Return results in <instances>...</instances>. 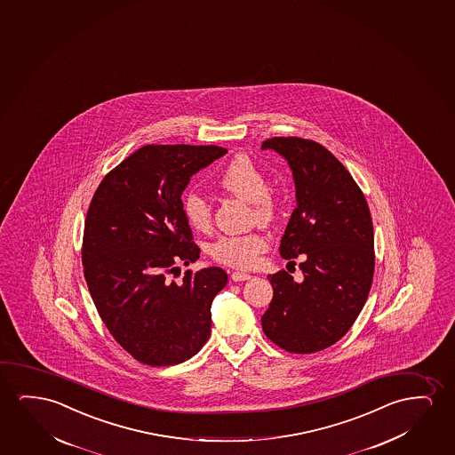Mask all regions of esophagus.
<instances>
[{
    "mask_svg": "<svg viewBox=\"0 0 455 455\" xmlns=\"http://www.w3.org/2000/svg\"><path fill=\"white\" fill-rule=\"evenodd\" d=\"M231 279L234 282L250 281L251 275H248V273H242V271H232Z\"/></svg>",
    "mask_w": 455,
    "mask_h": 455,
    "instance_id": "1",
    "label": "esophagus"
}]
</instances>
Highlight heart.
I'll return each mask as SVG.
<instances>
[{
    "instance_id": "obj_1",
    "label": "heart",
    "mask_w": 455,
    "mask_h": 455,
    "mask_svg": "<svg viewBox=\"0 0 455 455\" xmlns=\"http://www.w3.org/2000/svg\"><path fill=\"white\" fill-rule=\"evenodd\" d=\"M220 186L244 203L252 204V220L262 226L275 223L277 218V204L269 195L268 180L265 174L256 167V164L240 154L232 159L226 167ZM182 211L188 224L199 232L211 231L212 207L209 201L199 193H187L182 201ZM268 248L267 240L259 232H250L243 235H223L218 238L209 248V254L215 262L232 267V268L248 269L256 267L260 254Z\"/></svg>"
}]
</instances>
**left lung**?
Segmentation results:
<instances>
[{
  "label": "left lung",
  "mask_w": 455,
  "mask_h": 455,
  "mask_svg": "<svg viewBox=\"0 0 455 455\" xmlns=\"http://www.w3.org/2000/svg\"><path fill=\"white\" fill-rule=\"evenodd\" d=\"M293 172L296 209L281 240V256H302V279L285 269L268 275L273 299L263 332L282 349L310 354L337 343L365 306L374 275V232L363 193L326 148L299 137L262 143Z\"/></svg>",
  "instance_id": "8db88e82"
}]
</instances>
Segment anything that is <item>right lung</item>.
Here are the masks:
<instances>
[{
	"label": "right lung",
	"instance_id": "right-lung-1",
	"mask_svg": "<svg viewBox=\"0 0 455 455\" xmlns=\"http://www.w3.org/2000/svg\"><path fill=\"white\" fill-rule=\"evenodd\" d=\"M220 147L147 145L96 188L84 224V277L116 343L145 365H178L211 335L212 301L228 283L218 267L168 275L199 259L180 195Z\"/></svg>",
	"mask_w": 455,
	"mask_h": 455
}]
</instances>
